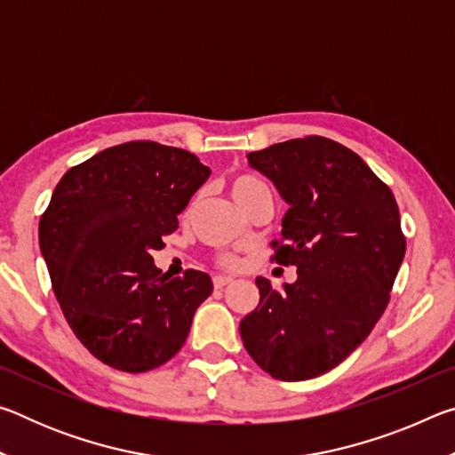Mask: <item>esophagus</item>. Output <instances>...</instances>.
Returning <instances> with one entry per match:
<instances>
[{"label": "esophagus", "mask_w": 455, "mask_h": 455, "mask_svg": "<svg viewBox=\"0 0 455 455\" xmlns=\"http://www.w3.org/2000/svg\"><path fill=\"white\" fill-rule=\"evenodd\" d=\"M230 283H233V279H230V276H222V275L214 276V289H225L227 284H230Z\"/></svg>", "instance_id": "obj_1"}]
</instances>
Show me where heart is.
Wrapping results in <instances>:
<instances>
[{"label":"heart","instance_id":"obj_1","mask_svg":"<svg viewBox=\"0 0 455 455\" xmlns=\"http://www.w3.org/2000/svg\"><path fill=\"white\" fill-rule=\"evenodd\" d=\"M265 190H267L265 184L259 179H255V176H249V174H238L235 176L233 182H230V195H233V198L236 200V204L241 206V209H244L252 198ZM225 265L235 267V260L225 259Z\"/></svg>","mask_w":455,"mask_h":455}]
</instances>
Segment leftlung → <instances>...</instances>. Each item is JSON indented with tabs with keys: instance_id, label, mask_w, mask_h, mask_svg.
<instances>
[{
	"instance_id": "1",
	"label": "left lung",
	"mask_w": 455,
	"mask_h": 455,
	"mask_svg": "<svg viewBox=\"0 0 455 455\" xmlns=\"http://www.w3.org/2000/svg\"><path fill=\"white\" fill-rule=\"evenodd\" d=\"M246 158L289 204L275 260L297 267V281L275 291L257 276L259 305L238 329L275 379H313L347 359L389 303L405 255L397 203L355 152L329 138H295Z\"/></svg>"
}]
</instances>
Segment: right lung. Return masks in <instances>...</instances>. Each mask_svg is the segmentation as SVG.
I'll use <instances>...</instances> for the list:
<instances>
[{
	"instance_id": "right-lung-1",
	"label": "right lung",
	"mask_w": 455,
	"mask_h": 455,
	"mask_svg": "<svg viewBox=\"0 0 455 455\" xmlns=\"http://www.w3.org/2000/svg\"><path fill=\"white\" fill-rule=\"evenodd\" d=\"M211 176L182 148L112 146L68 171L40 219V251L74 335L114 369L142 373L187 341L212 292L203 271L168 279L152 259Z\"/></svg>"
}]
</instances>
